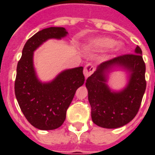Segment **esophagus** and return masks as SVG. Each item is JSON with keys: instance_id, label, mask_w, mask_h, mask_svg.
<instances>
[{"instance_id": "1", "label": "esophagus", "mask_w": 155, "mask_h": 155, "mask_svg": "<svg viewBox=\"0 0 155 155\" xmlns=\"http://www.w3.org/2000/svg\"><path fill=\"white\" fill-rule=\"evenodd\" d=\"M94 66L91 64V63H87V65L84 67V74L85 78H87L88 76H90L92 73L94 72Z\"/></svg>"}]
</instances>
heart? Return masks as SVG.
Returning a JSON list of instances; mask_svg holds the SVG:
<instances>
[{"label":"heart","mask_w":155,"mask_h":155,"mask_svg":"<svg viewBox=\"0 0 155 155\" xmlns=\"http://www.w3.org/2000/svg\"><path fill=\"white\" fill-rule=\"evenodd\" d=\"M86 47L88 49L97 51H102L111 48L113 51L117 52L121 49V46L119 43H117L115 40L107 37L97 38L91 40L89 42H87Z\"/></svg>","instance_id":"b5f03b06"}]
</instances>
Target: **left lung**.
<instances>
[{"mask_svg":"<svg viewBox=\"0 0 155 155\" xmlns=\"http://www.w3.org/2000/svg\"><path fill=\"white\" fill-rule=\"evenodd\" d=\"M138 46L134 54H128L105 61L86 80L92 121L100 127L116 129L126 125L139 110L146 91V65ZM114 66L129 72V82L121 91L113 92L107 85V73Z\"/></svg>","mask_w":155,"mask_h":155,"instance_id":"left-lung-1","label":"left lung"}]
</instances>
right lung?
Instances as JSON below:
<instances>
[{
  "mask_svg": "<svg viewBox=\"0 0 155 155\" xmlns=\"http://www.w3.org/2000/svg\"><path fill=\"white\" fill-rule=\"evenodd\" d=\"M67 35L63 27L40 30L25 42L18 61L14 84L16 98L25 118L38 130H55L63 125L76 90L84 83L83 67L63 71L48 83L41 82L35 73L34 51L47 40L60 39Z\"/></svg>",
  "mask_w": 155,
  "mask_h": 155,
  "instance_id": "add662e5",
  "label": "right lung"
}]
</instances>
